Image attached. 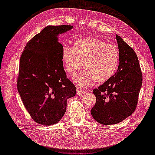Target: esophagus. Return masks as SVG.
<instances>
[{
  "instance_id": "1",
  "label": "esophagus",
  "mask_w": 155,
  "mask_h": 155,
  "mask_svg": "<svg viewBox=\"0 0 155 155\" xmlns=\"http://www.w3.org/2000/svg\"><path fill=\"white\" fill-rule=\"evenodd\" d=\"M85 93V91L84 90L80 89V88H77V94L78 95H82L83 94Z\"/></svg>"
}]
</instances>
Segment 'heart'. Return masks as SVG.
Wrapping results in <instances>:
<instances>
[{"instance_id": "heart-1", "label": "heart", "mask_w": 155, "mask_h": 155, "mask_svg": "<svg viewBox=\"0 0 155 155\" xmlns=\"http://www.w3.org/2000/svg\"><path fill=\"white\" fill-rule=\"evenodd\" d=\"M62 62L65 71L74 75L81 66L84 69L74 78L78 86L88 87L96 81L103 83L110 78L119 63V51L116 46L90 37L76 40L73 47L64 45Z\"/></svg>"}]
</instances>
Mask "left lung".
<instances>
[{"mask_svg":"<svg viewBox=\"0 0 155 155\" xmlns=\"http://www.w3.org/2000/svg\"><path fill=\"white\" fill-rule=\"evenodd\" d=\"M119 65L113 77L93 93L97 101L91 110L94 119L104 125L117 124L135 110L143 83L137 55L119 36L116 35Z\"/></svg>","mask_w":155,"mask_h":155,"instance_id":"1","label":"left lung"}]
</instances>
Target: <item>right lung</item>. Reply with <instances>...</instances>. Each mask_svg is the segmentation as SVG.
<instances>
[{
  "label": "right lung",
  "instance_id": "add662e5",
  "mask_svg": "<svg viewBox=\"0 0 155 155\" xmlns=\"http://www.w3.org/2000/svg\"><path fill=\"white\" fill-rule=\"evenodd\" d=\"M73 28L71 25L48 26L29 41L20 58L17 88L32 119L42 125L60 120L67 102L76 94L62 62V45L58 35Z\"/></svg>",
  "mask_w": 155,
  "mask_h": 155
}]
</instances>
